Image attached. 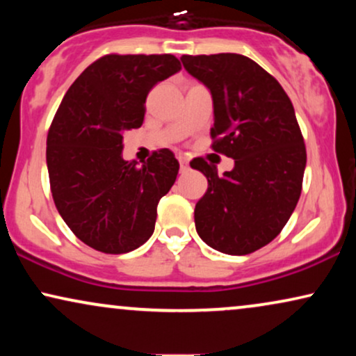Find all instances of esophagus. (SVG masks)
I'll use <instances>...</instances> for the list:
<instances>
[{
	"mask_svg": "<svg viewBox=\"0 0 356 356\" xmlns=\"http://www.w3.org/2000/svg\"><path fill=\"white\" fill-rule=\"evenodd\" d=\"M178 160H179V168H181V172H186L189 168V160L184 157V155H178Z\"/></svg>",
	"mask_w": 356,
	"mask_h": 356,
	"instance_id": "esophagus-1",
	"label": "esophagus"
}]
</instances>
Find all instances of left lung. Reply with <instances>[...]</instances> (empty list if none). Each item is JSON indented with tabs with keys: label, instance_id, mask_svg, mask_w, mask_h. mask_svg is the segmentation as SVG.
Returning <instances> with one entry per match:
<instances>
[{
	"label": "left lung",
	"instance_id": "1",
	"mask_svg": "<svg viewBox=\"0 0 356 356\" xmlns=\"http://www.w3.org/2000/svg\"><path fill=\"white\" fill-rule=\"evenodd\" d=\"M181 61L212 94V149L235 160L222 177L202 157L191 160L209 183L194 209L197 235L225 254H250L279 235L300 199L306 147L293 105L248 56L183 55Z\"/></svg>",
	"mask_w": 356,
	"mask_h": 356
}]
</instances>
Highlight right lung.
<instances>
[{
    "label": "right lung",
    "instance_id": "right-lung-1",
    "mask_svg": "<svg viewBox=\"0 0 356 356\" xmlns=\"http://www.w3.org/2000/svg\"><path fill=\"white\" fill-rule=\"evenodd\" d=\"M181 70L173 55H105L87 66L58 106L47 136L55 206L87 246L123 254L152 236L157 204L179 163L160 149L138 167L121 157L123 133L140 128L145 99Z\"/></svg>",
    "mask_w": 356,
    "mask_h": 356
}]
</instances>
